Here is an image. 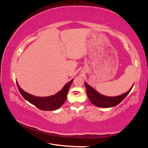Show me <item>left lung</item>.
Listing matches in <instances>:
<instances>
[{
    "label": "left lung",
    "mask_w": 148,
    "mask_h": 148,
    "mask_svg": "<svg viewBox=\"0 0 148 148\" xmlns=\"http://www.w3.org/2000/svg\"><path fill=\"white\" fill-rule=\"evenodd\" d=\"M85 86L86 87L87 96L92 104L97 107L110 108L116 106L117 104H119L128 95L134 85L127 92L116 97H108L99 93L98 91L86 82H85Z\"/></svg>",
    "instance_id": "1"
}]
</instances>
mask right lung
I'll return each instance as SVG.
<instances>
[{"instance_id": "1", "label": "right lung", "mask_w": 148, "mask_h": 148, "mask_svg": "<svg viewBox=\"0 0 148 148\" xmlns=\"http://www.w3.org/2000/svg\"><path fill=\"white\" fill-rule=\"evenodd\" d=\"M73 80L74 79L71 80L66 84H65V86L62 87L61 91L57 92L56 94L49 97H36L29 94L28 92L24 91L19 87L17 82H16V84L20 93L26 101L29 102L31 104L34 105L35 106H36L40 110L51 111V110H57L64 104V102L66 99L69 88Z\"/></svg>"}]
</instances>
